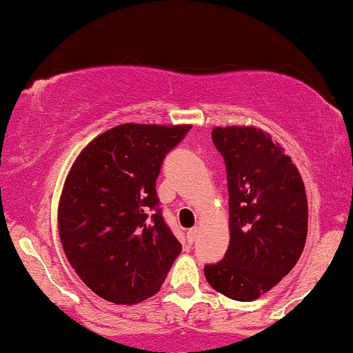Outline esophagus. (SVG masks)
Here are the masks:
<instances>
[{
  "label": "esophagus",
  "mask_w": 353,
  "mask_h": 353,
  "mask_svg": "<svg viewBox=\"0 0 353 353\" xmlns=\"http://www.w3.org/2000/svg\"><path fill=\"white\" fill-rule=\"evenodd\" d=\"M196 236H199V229H196V227H193V229H190V230H188V232H187L188 242H190V244H193V242H195Z\"/></svg>",
  "instance_id": "esophagus-1"
}]
</instances>
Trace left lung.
<instances>
[{"label": "left lung", "mask_w": 353, "mask_h": 353, "mask_svg": "<svg viewBox=\"0 0 353 353\" xmlns=\"http://www.w3.org/2000/svg\"><path fill=\"white\" fill-rule=\"evenodd\" d=\"M212 141L225 161L230 241L223 259L203 271L223 296L252 301L301 256L308 234L305 185L279 143L259 128H215Z\"/></svg>", "instance_id": "obj_1"}]
</instances>
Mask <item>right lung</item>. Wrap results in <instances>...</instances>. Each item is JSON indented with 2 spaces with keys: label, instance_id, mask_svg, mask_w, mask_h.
Returning a JSON list of instances; mask_svg holds the SVG:
<instances>
[{
  "label": "right lung",
  "instance_id": "obj_1",
  "mask_svg": "<svg viewBox=\"0 0 353 353\" xmlns=\"http://www.w3.org/2000/svg\"><path fill=\"white\" fill-rule=\"evenodd\" d=\"M188 124H121L87 145L59 203L70 266L97 296L134 305L160 291L181 244L163 221L157 178Z\"/></svg>",
  "mask_w": 353,
  "mask_h": 353
}]
</instances>
